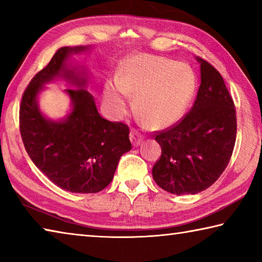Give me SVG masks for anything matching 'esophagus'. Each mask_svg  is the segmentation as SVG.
I'll list each match as a JSON object with an SVG mask.
<instances>
[{
    "label": "esophagus",
    "instance_id": "obj_1",
    "mask_svg": "<svg viewBox=\"0 0 262 262\" xmlns=\"http://www.w3.org/2000/svg\"><path fill=\"white\" fill-rule=\"evenodd\" d=\"M129 136H130L132 143L134 144L135 147H137V145H139L142 142V140H143V135H142L141 133L139 130H136V129H132Z\"/></svg>",
    "mask_w": 262,
    "mask_h": 262
}]
</instances>
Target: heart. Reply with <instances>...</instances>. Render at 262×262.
I'll return each instance as SVG.
<instances>
[{
    "mask_svg": "<svg viewBox=\"0 0 262 262\" xmlns=\"http://www.w3.org/2000/svg\"><path fill=\"white\" fill-rule=\"evenodd\" d=\"M196 77L190 66L162 56L137 55L123 63L118 83L108 82L105 99L117 113L135 96L136 112L145 125L166 127L180 120L192 101Z\"/></svg>",
    "mask_w": 262,
    "mask_h": 262,
    "instance_id": "b5f03b06",
    "label": "heart"
}]
</instances>
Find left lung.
<instances>
[{
    "label": "left lung",
    "mask_w": 262,
    "mask_h": 262,
    "mask_svg": "<svg viewBox=\"0 0 262 262\" xmlns=\"http://www.w3.org/2000/svg\"><path fill=\"white\" fill-rule=\"evenodd\" d=\"M201 84L193 107L178 122L156 132L162 155L152 178L168 193L196 194L215 183L228 166L236 143V107L223 77L199 57Z\"/></svg>",
    "instance_id": "8db88e82"
}]
</instances>
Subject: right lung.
<instances>
[{"label": "right lung", "mask_w": 262, "mask_h": 262, "mask_svg": "<svg viewBox=\"0 0 262 262\" xmlns=\"http://www.w3.org/2000/svg\"><path fill=\"white\" fill-rule=\"evenodd\" d=\"M86 47H62L25 89L19 107V130L34 165L60 188L97 193L107 187L119 159L132 149L129 127L100 117L95 99L83 85L86 79L66 68L72 53ZM62 76L78 88L68 89L73 111L62 122L47 121L36 105L42 83Z\"/></svg>", "instance_id": "obj_1"}]
</instances>
